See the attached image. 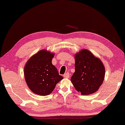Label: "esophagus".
Here are the masks:
<instances>
[{"mask_svg": "<svg viewBox=\"0 0 125 125\" xmlns=\"http://www.w3.org/2000/svg\"><path fill=\"white\" fill-rule=\"evenodd\" d=\"M63 76H64V78H69V77H70V75H69L68 73H67L65 74Z\"/></svg>", "mask_w": 125, "mask_h": 125, "instance_id": "obj_1", "label": "esophagus"}]
</instances>
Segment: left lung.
Instances as JSON below:
<instances>
[{"mask_svg":"<svg viewBox=\"0 0 125 125\" xmlns=\"http://www.w3.org/2000/svg\"><path fill=\"white\" fill-rule=\"evenodd\" d=\"M75 70L71 82L82 95L95 93L104 80V65L100 59L87 49H83L75 54Z\"/></svg>","mask_w":125,"mask_h":125,"instance_id":"left-lung-1","label":"left lung"}]
</instances>
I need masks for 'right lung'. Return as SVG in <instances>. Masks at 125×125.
Returning a JSON list of instances; mask_svg holds the SVG:
<instances>
[{
	"mask_svg": "<svg viewBox=\"0 0 125 125\" xmlns=\"http://www.w3.org/2000/svg\"><path fill=\"white\" fill-rule=\"evenodd\" d=\"M54 55V53L46 50H41L31 57L25 64V80L34 94L43 96L50 94L63 79L52 64Z\"/></svg>",
	"mask_w": 125,
	"mask_h": 125,
	"instance_id": "right-lung-1",
	"label": "right lung"
}]
</instances>
